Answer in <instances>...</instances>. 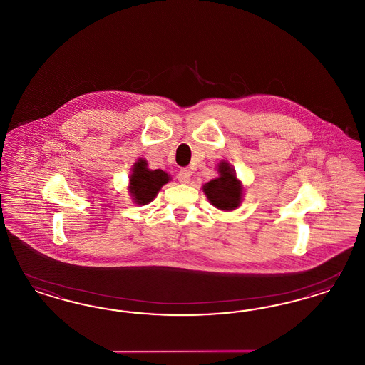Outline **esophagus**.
<instances>
[{
	"mask_svg": "<svg viewBox=\"0 0 365 365\" xmlns=\"http://www.w3.org/2000/svg\"><path fill=\"white\" fill-rule=\"evenodd\" d=\"M177 178H178V181L181 184H188L189 181H190V172L187 170V169H181L178 172V175H177Z\"/></svg>",
	"mask_w": 365,
	"mask_h": 365,
	"instance_id": "1",
	"label": "esophagus"
}]
</instances>
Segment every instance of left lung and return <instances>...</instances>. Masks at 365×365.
Returning a JSON list of instances; mask_svg holds the SVG:
<instances>
[{
  "mask_svg": "<svg viewBox=\"0 0 365 365\" xmlns=\"http://www.w3.org/2000/svg\"><path fill=\"white\" fill-rule=\"evenodd\" d=\"M219 176L202 185V190L212 205L220 211H234L243 200L245 188L236 177L235 169L228 161L217 164Z\"/></svg>",
  "mask_w": 365,
  "mask_h": 365,
  "instance_id": "8db88e82",
  "label": "left lung"
}]
</instances>
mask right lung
Here are the masks:
<instances>
[{
  "instance_id": "right-lung-1",
  "label": "right lung",
  "mask_w": 365,
  "mask_h": 365,
  "mask_svg": "<svg viewBox=\"0 0 365 365\" xmlns=\"http://www.w3.org/2000/svg\"><path fill=\"white\" fill-rule=\"evenodd\" d=\"M170 180L172 177L165 170L149 169L148 161L140 157L131 168L128 190L134 204L146 205L155 199L160 189Z\"/></svg>"
}]
</instances>
